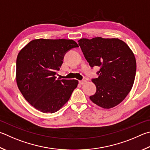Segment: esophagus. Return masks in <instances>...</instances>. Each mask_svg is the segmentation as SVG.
Wrapping results in <instances>:
<instances>
[{
  "label": "esophagus",
  "mask_w": 150,
  "mask_h": 150,
  "mask_svg": "<svg viewBox=\"0 0 150 150\" xmlns=\"http://www.w3.org/2000/svg\"><path fill=\"white\" fill-rule=\"evenodd\" d=\"M86 82V80H82V81H79V83L81 84H84Z\"/></svg>",
  "instance_id": "34e87169"
}]
</instances>
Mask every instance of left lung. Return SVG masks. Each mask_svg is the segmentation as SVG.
Here are the masks:
<instances>
[{
    "label": "left lung",
    "mask_w": 150,
    "mask_h": 150,
    "mask_svg": "<svg viewBox=\"0 0 150 150\" xmlns=\"http://www.w3.org/2000/svg\"><path fill=\"white\" fill-rule=\"evenodd\" d=\"M78 42L91 68L100 67L98 77L92 79L96 92L90 99L103 108L115 107L126 98L134 83V54L126 43L115 38L81 39Z\"/></svg>",
    "instance_id": "8db88e82"
}]
</instances>
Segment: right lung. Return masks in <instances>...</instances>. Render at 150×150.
I'll return each mask as SVG.
<instances>
[{
	"mask_svg": "<svg viewBox=\"0 0 150 150\" xmlns=\"http://www.w3.org/2000/svg\"><path fill=\"white\" fill-rule=\"evenodd\" d=\"M77 43L69 39L33 40L19 52L16 81L25 100L37 110L52 113L66 103L77 80L56 79L65 54Z\"/></svg>",
	"mask_w": 150,
	"mask_h": 150,
	"instance_id": "1",
	"label": "right lung"
}]
</instances>
